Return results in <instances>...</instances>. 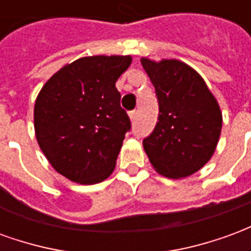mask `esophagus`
Here are the masks:
<instances>
[{"label": "esophagus", "instance_id": "obj_1", "mask_svg": "<svg viewBox=\"0 0 251 251\" xmlns=\"http://www.w3.org/2000/svg\"><path fill=\"white\" fill-rule=\"evenodd\" d=\"M129 118H130L131 122H134V121H136V118H137L136 110H133V111H130V113H129Z\"/></svg>", "mask_w": 251, "mask_h": 251}]
</instances>
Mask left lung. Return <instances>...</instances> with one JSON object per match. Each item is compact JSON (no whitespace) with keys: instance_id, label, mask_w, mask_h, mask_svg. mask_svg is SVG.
<instances>
[{"instance_id":"left-lung-1","label":"left lung","mask_w":251,"mask_h":251,"mask_svg":"<svg viewBox=\"0 0 251 251\" xmlns=\"http://www.w3.org/2000/svg\"><path fill=\"white\" fill-rule=\"evenodd\" d=\"M141 64L156 88L158 122L144 141L153 168L169 179L191 176L215 152L222 130L218 100L198 72L176 59Z\"/></svg>"}]
</instances>
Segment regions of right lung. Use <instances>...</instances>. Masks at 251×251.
<instances>
[{"instance_id":"obj_1","label":"right lung","mask_w":251,"mask_h":251,"mask_svg":"<svg viewBox=\"0 0 251 251\" xmlns=\"http://www.w3.org/2000/svg\"><path fill=\"white\" fill-rule=\"evenodd\" d=\"M131 56H87L62 67L36 98V140L53 169L79 184L113 174L130 120L121 107L118 77Z\"/></svg>"}]
</instances>
